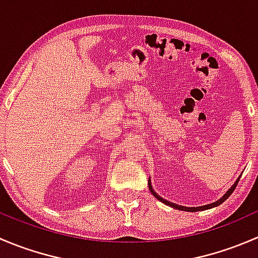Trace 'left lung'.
<instances>
[{"label":"left lung","instance_id":"1","mask_svg":"<svg viewBox=\"0 0 258 258\" xmlns=\"http://www.w3.org/2000/svg\"><path fill=\"white\" fill-rule=\"evenodd\" d=\"M150 181H151V179H148V188H150L151 194H152L153 196L156 197V199H157V200H160V201L162 202V204L167 205V206H170V207H173V209H176V210H181V211H188V212H197V211H205V210H210V209H212V207H216V206H218V205H221V204H222V202H225L226 200H227L228 197L231 196V194H232V192L235 191L236 186H237L238 181H240V177L237 178V181H236L235 183L232 184V187H231V188L228 189V191L226 192V194L223 195V196L221 197V199L218 200V201L213 202V204L206 205V206H200V207H184V206H179V205L172 204V202H170V201H167V200L162 199V197H160V196H158L157 194H156L155 191H153V188H152V186H151V182H150Z\"/></svg>","mask_w":258,"mask_h":258}]
</instances>
